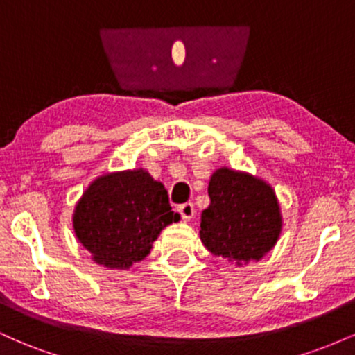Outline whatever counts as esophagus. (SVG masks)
Here are the masks:
<instances>
[{
	"label": "esophagus",
	"instance_id": "esophagus-1",
	"mask_svg": "<svg viewBox=\"0 0 355 355\" xmlns=\"http://www.w3.org/2000/svg\"><path fill=\"white\" fill-rule=\"evenodd\" d=\"M177 210H178V214L182 215V218L185 220V222H189V220L193 218V215H195V207H193V203H190V202L178 205Z\"/></svg>",
	"mask_w": 355,
	"mask_h": 355
}]
</instances>
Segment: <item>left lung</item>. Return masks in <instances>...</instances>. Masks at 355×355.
Returning a JSON list of instances; mask_svg holds the SVG:
<instances>
[{
  "instance_id": "left-lung-1",
  "label": "left lung",
  "mask_w": 355,
  "mask_h": 355,
  "mask_svg": "<svg viewBox=\"0 0 355 355\" xmlns=\"http://www.w3.org/2000/svg\"><path fill=\"white\" fill-rule=\"evenodd\" d=\"M209 197L200 223L207 250L237 266L260 260L272 250L282 230V217L268 183L223 166L210 177Z\"/></svg>"
}]
</instances>
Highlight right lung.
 <instances>
[{"label": "right lung", "mask_w": 355, "mask_h": 355, "mask_svg": "<svg viewBox=\"0 0 355 355\" xmlns=\"http://www.w3.org/2000/svg\"><path fill=\"white\" fill-rule=\"evenodd\" d=\"M173 214L164 183L146 170L105 173L89 183L73 214L80 243L98 266L126 270L144 260Z\"/></svg>", "instance_id": "obj_1"}]
</instances>
